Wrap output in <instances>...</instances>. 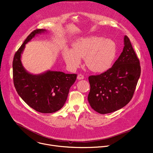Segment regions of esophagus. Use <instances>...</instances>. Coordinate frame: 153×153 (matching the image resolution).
Here are the masks:
<instances>
[{"label": "esophagus", "mask_w": 153, "mask_h": 153, "mask_svg": "<svg viewBox=\"0 0 153 153\" xmlns=\"http://www.w3.org/2000/svg\"><path fill=\"white\" fill-rule=\"evenodd\" d=\"M77 79L78 80H82V79H84V76H83V75H82V74H79L78 76H77Z\"/></svg>", "instance_id": "1"}]
</instances>
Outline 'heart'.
<instances>
[{"label":"heart","instance_id":"b5f03b06","mask_svg":"<svg viewBox=\"0 0 153 153\" xmlns=\"http://www.w3.org/2000/svg\"><path fill=\"white\" fill-rule=\"evenodd\" d=\"M117 53L114 41L110 39L91 36L76 41L72 49L63 52V58L68 66L74 69L84 58L87 68L94 73H103L112 66Z\"/></svg>","mask_w":153,"mask_h":153}]
</instances>
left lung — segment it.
<instances>
[{
    "label": "left lung",
    "mask_w": 153,
    "mask_h": 153,
    "mask_svg": "<svg viewBox=\"0 0 153 153\" xmlns=\"http://www.w3.org/2000/svg\"><path fill=\"white\" fill-rule=\"evenodd\" d=\"M123 52L112 67L100 75L90 76L88 101L91 108L101 114L112 113L131 100L141 68L139 60L127 36H124Z\"/></svg>",
    "instance_id": "1"
}]
</instances>
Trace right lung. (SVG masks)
<instances>
[{
	"label": "right lung",
	"mask_w": 153,
	"mask_h": 153,
	"mask_svg": "<svg viewBox=\"0 0 153 153\" xmlns=\"http://www.w3.org/2000/svg\"><path fill=\"white\" fill-rule=\"evenodd\" d=\"M46 32V29H37L27 36L14 56L13 75L14 85L22 100L38 112L51 114L63 107L77 74L51 70L33 74L24 68L21 55L25 45L35 36Z\"/></svg>",
	"instance_id": "obj_1"
}]
</instances>
